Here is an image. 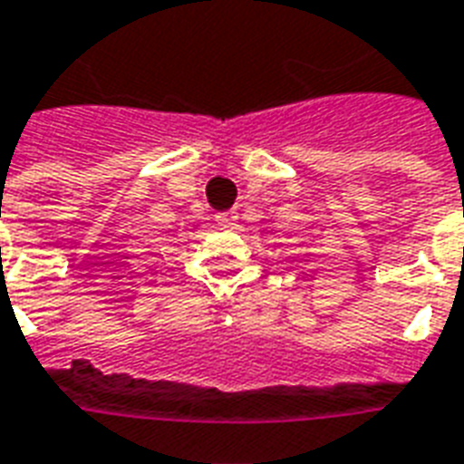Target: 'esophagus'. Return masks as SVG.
Listing matches in <instances>:
<instances>
[{
    "label": "esophagus",
    "mask_w": 464,
    "mask_h": 464,
    "mask_svg": "<svg viewBox=\"0 0 464 464\" xmlns=\"http://www.w3.org/2000/svg\"><path fill=\"white\" fill-rule=\"evenodd\" d=\"M236 218H238V216H236V211H218V214H216V221L223 223V226H228V223H233Z\"/></svg>",
    "instance_id": "obj_1"
}]
</instances>
